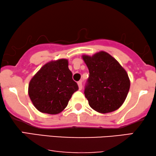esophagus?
I'll return each mask as SVG.
<instances>
[{"label":"esophagus","instance_id":"obj_1","mask_svg":"<svg viewBox=\"0 0 156 156\" xmlns=\"http://www.w3.org/2000/svg\"><path fill=\"white\" fill-rule=\"evenodd\" d=\"M77 84H78V87H79V89H80V90H82V82H81V81L78 82Z\"/></svg>","mask_w":156,"mask_h":156}]
</instances>
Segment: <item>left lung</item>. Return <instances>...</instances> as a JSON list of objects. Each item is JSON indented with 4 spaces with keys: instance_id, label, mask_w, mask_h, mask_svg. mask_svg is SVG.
Listing matches in <instances>:
<instances>
[{
    "instance_id": "1",
    "label": "left lung",
    "mask_w": 156,
    "mask_h": 156,
    "mask_svg": "<svg viewBox=\"0 0 156 156\" xmlns=\"http://www.w3.org/2000/svg\"><path fill=\"white\" fill-rule=\"evenodd\" d=\"M82 59L89 76L84 90L89 106L96 112L107 114L119 108L130 89V80L123 67L112 55L100 51Z\"/></svg>"
}]
</instances>
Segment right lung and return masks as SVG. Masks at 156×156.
<instances>
[{
	"label": "right lung",
	"mask_w": 156,
	"mask_h": 156,
	"mask_svg": "<svg viewBox=\"0 0 156 156\" xmlns=\"http://www.w3.org/2000/svg\"><path fill=\"white\" fill-rule=\"evenodd\" d=\"M78 85L72 80L68 59H59L46 63L30 81L28 94L39 112L57 114L67 107Z\"/></svg>",
	"instance_id": "obj_1"
}]
</instances>
